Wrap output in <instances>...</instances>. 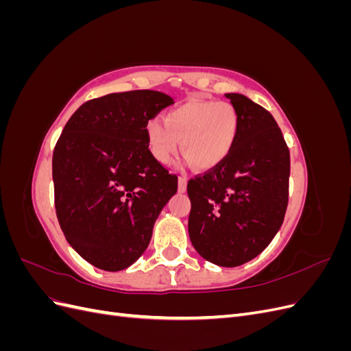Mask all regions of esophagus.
I'll list each match as a JSON object with an SVG mask.
<instances>
[{"instance_id": "1", "label": "esophagus", "mask_w": 351, "mask_h": 351, "mask_svg": "<svg viewBox=\"0 0 351 351\" xmlns=\"http://www.w3.org/2000/svg\"><path fill=\"white\" fill-rule=\"evenodd\" d=\"M186 189H187V178L184 176H180L178 177V192L184 193Z\"/></svg>"}]
</instances>
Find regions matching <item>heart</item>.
<instances>
[{"mask_svg":"<svg viewBox=\"0 0 351 351\" xmlns=\"http://www.w3.org/2000/svg\"><path fill=\"white\" fill-rule=\"evenodd\" d=\"M164 121L152 119L146 124L156 161H171L180 141L183 154L199 169L214 168L224 161L239 132L237 112L228 102L190 99L167 112Z\"/></svg>","mask_w":351,"mask_h":351,"instance_id":"b5f03b06","label":"heart"}]
</instances>
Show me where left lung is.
Returning <instances> with one entry per match:
<instances>
[{
	"label": "left lung",
	"instance_id": "left-lung-1",
	"mask_svg": "<svg viewBox=\"0 0 351 351\" xmlns=\"http://www.w3.org/2000/svg\"><path fill=\"white\" fill-rule=\"evenodd\" d=\"M239 117L234 146L222 162L189 180V236L202 258L239 267L280 230L289 205L290 151L268 110L226 93Z\"/></svg>",
	"mask_w": 351,
	"mask_h": 351
}]
</instances>
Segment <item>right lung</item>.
<instances>
[{
  "instance_id": "obj_1",
  "label": "right lung",
  "mask_w": 351,
  "mask_h": 351,
  "mask_svg": "<svg viewBox=\"0 0 351 351\" xmlns=\"http://www.w3.org/2000/svg\"><path fill=\"white\" fill-rule=\"evenodd\" d=\"M158 90L110 93L76 110L52 154L60 227L80 256L121 271L142 256L177 176L149 151L146 124L173 105Z\"/></svg>"
}]
</instances>
